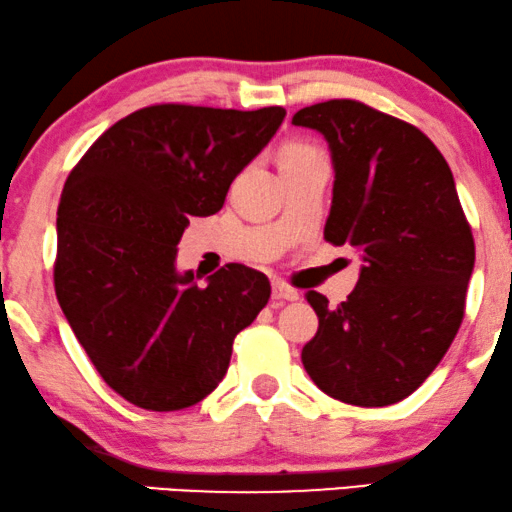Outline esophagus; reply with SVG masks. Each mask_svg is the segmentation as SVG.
<instances>
[{"instance_id": "1", "label": "esophagus", "mask_w": 512, "mask_h": 512, "mask_svg": "<svg viewBox=\"0 0 512 512\" xmlns=\"http://www.w3.org/2000/svg\"><path fill=\"white\" fill-rule=\"evenodd\" d=\"M273 299H285V301H297L299 299V292L292 290V287H287L285 283H280V280H276L273 283Z\"/></svg>"}]
</instances>
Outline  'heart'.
I'll return each mask as SVG.
<instances>
[{"label": "heart", "instance_id": "heart-1", "mask_svg": "<svg viewBox=\"0 0 512 512\" xmlns=\"http://www.w3.org/2000/svg\"><path fill=\"white\" fill-rule=\"evenodd\" d=\"M301 153H311V150H308V148H290V150H287V155L285 157H292V155H301Z\"/></svg>", "mask_w": 512, "mask_h": 512}]
</instances>
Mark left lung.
I'll return each instance as SVG.
<instances>
[{
    "label": "left lung",
    "mask_w": 512,
    "mask_h": 512,
    "mask_svg": "<svg viewBox=\"0 0 512 512\" xmlns=\"http://www.w3.org/2000/svg\"><path fill=\"white\" fill-rule=\"evenodd\" d=\"M292 125L329 143L334 197L325 239L359 248L364 262L338 306L306 294L320 327L301 362L329 397L390 406L427 380L464 318L475 246L455 178L420 129L362 102L306 106Z\"/></svg>",
    "instance_id": "8db88e82"
}]
</instances>
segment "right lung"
<instances>
[{
    "label": "right lung",
    "instance_id": "right-lung-1",
    "mask_svg": "<svg viewBox=\"0 0 512 512\" xmlns=\"http://www.w3.org/2000/svg\"><path fill=\"white\" fill-rule=\"evenodd\" d=\"M283 118V106H148L106 129L64 183L57 301L104 383L134 406L164 413L208 397L269 301L264 273L227 264L199 287L176 255L192 215L220 211Z\"/></svg>",
    "mask_w": 512,
    "mask_h": 512
}]
</instances>
